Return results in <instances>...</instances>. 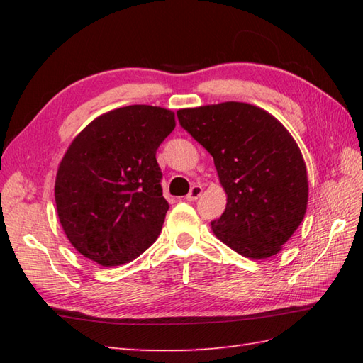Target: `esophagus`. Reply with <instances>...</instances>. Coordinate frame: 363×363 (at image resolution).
Returning a JSON list of instances; mask_svg holds the SVG:
<instances>
[{
  "label": "esophagus",
  "mask_w": 363,
  "mask_h": 363,
  "mask_svg": "<svg viewBox=\"0 0 363 363\" xmlns=\"http://www.w3.org/2000/svg\"><path fill=\"white\" fill-rule=\"evenodd\" d=\"M201 194H203V187L201 186H194L190 189L189 195L186 196L187 201H196V199L201 196Z\"/></svg>",
  "instance_id": "esophagus-1"
}]
</instances>
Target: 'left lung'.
Masks as SVG:
<instances>
[{"instance_id": "8db88e82", "label": "left lung", "mask_w": 363, "mask_h": 363, "mask_svg": "<svg viewBox=\"0 0 363 363\" xmlns=\"http://www.w3.org/2000/svg\"><path fill=\"white\" fill-rule=\"evenodd\" d=\"M181 126L213 157L228 195L213 234L235 252L267 259L281 251L304 218L306 164L296 142L257 106L228 101L176 112Z\"/></svg>"}]
</instances>
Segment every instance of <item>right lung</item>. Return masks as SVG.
I'll return each mask as SVG.
<instances>
[{
    "label": "right lung",
    "instance_id": "right-lung-1",
    "mask_svg": "<svg viewBox=\"0 0 363 363\" xmlns=\"http://www.w3.org/2000/svg\"><path fill=\"white\" fill-rule=\"evenodd\" d=\"M174 113L134 104L99 115L68 146L54 198L68 240L103 267L137 259L159 237L167 199L156 160Z\"/></svg>",
    "mask_w": 363,
    "mask_h": 363
}]
</instances>
